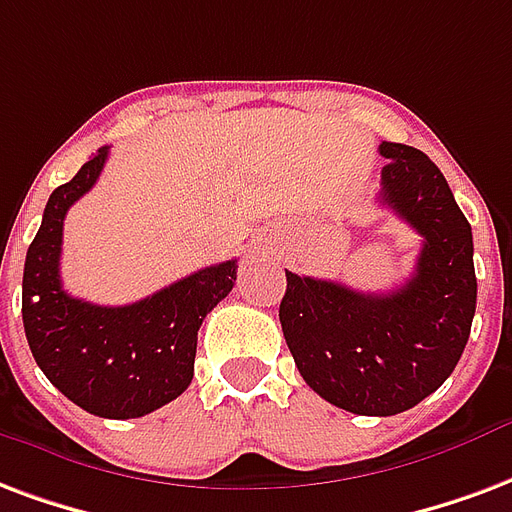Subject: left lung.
Returning <instances> with one entry per match:
<instances>
[{
	"mask_svg": "<svg viewBox=\"0 0 512 512\" xmlns=\"http://www.w3.org/2000/svg\"><path fill=\"white\" fill-rule=\"evenodd\" d=\"M382 206L423 238L415 271L391 293L287 274L279 323L314 393L355 415H396L437 391L467 347L478 301L472 227L423 151L380 143Z\"/></svg>",
	"mask_w": 512,
	"mask_h": 512,
	"instance_id": "8db88e82",
	"label": "left lung"
}]
</instances>
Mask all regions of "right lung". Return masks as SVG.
<instances>
[{
    "label": "right lung",
    "mask_w": 512,
    "mask_h": 512,
    "mask_svg": "<svg viewBox=\"0 0 512 512\" xmlns=\"http://www.w3.org/2000/svg\"><path fill=\"white\" fill-rule=\"evenodd\" d=\"M102 146L73 179L54 189L24 263V331L43 374L81 410L100 418H143L187 391L198 331L236 285V260L200 268L127 306H100L62 287L64 217L97 184ZM38 301L34 302L33 298Z\"/></svg>",
    "instance_id": "obj_1"
}]
</instances>
